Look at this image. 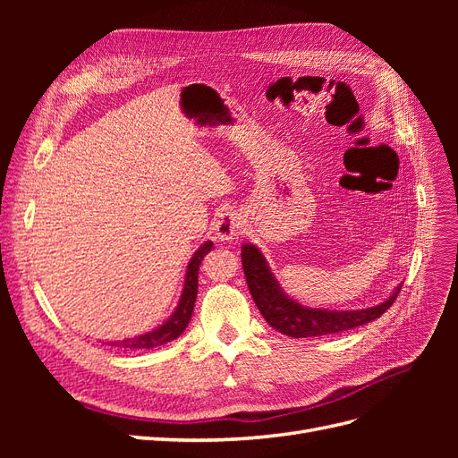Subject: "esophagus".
Returning <instances> with one entry per match:
<instances>
[{"label":"esophagus","instance_id":"obj_1","mask_svg":"<svg viewBox=\"0 0 458 458\" xmlns=\"http://www.w3.org/2000/svg\"><path fill=\"white\" fill-rule=\"evenodd\" d=\"M244 231V221L241 214L234 210H221L214 221V233L216 239L231 242L233 239H237L239 234Z\"/></svg>","mask_w":458,"mask_h":458}]
</instances>
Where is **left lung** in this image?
<instances>
[{
  "mask_svg": "<svg viewBox=\"0 0 458 458\" xmlns=\"http://www.w3.org/2000/svg\"><path fill=\"white\" fill-rule=\"evenodd\" d=\"M242 269L248 288L256 301V306L263 318L275 328L290 338H311L336 335L342 330H350L355 327L367 325L378 318L386 310L392 308L401 284L395 293L382 301L380 306L353 311H330V310H313L294 301L283 293L281 284L273 276L266 258L254 244H242Z\"/></svg>",
  "mask_w": 458,
  "mask_h": 458,
  "instance_id": "8db88e82",
  "label": "left lung"
}]
</instances>
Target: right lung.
<instances>
[{"instance_id": "1", "label": "right lung", "mask_w": 458, "mask_h": 458, "mask_svg": "<svg viewBox=\"0 0 458 458\" xmlns=\"http://www.w3.org/2000/svg\"><path fill=\"white\" fill-rule=\"evenodd\" d=\"M212 241H206L195 256L191 258L189 266H187V275H185V284H183V293L182 298H179V303L175 311L170 315L168 321L160 325L158 328L147 332V335L135 336V338H126L122 342H110V345H120V348H128V350H150L157 348V345H164L177 336H182V332L187 328L192 310H195V301H197V293H199V269L204 256L212 250Z\"/></svg>"}]
</instances>
